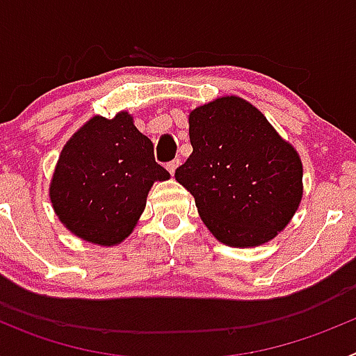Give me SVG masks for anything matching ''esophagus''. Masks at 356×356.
I'll use <instances>...</instances> for the list:
<instances>
[{
	"mask_svg": "<svg viewBox=\"0 0 356 356\" xmlns=\"http://www.w3.org/2000/svg\"><path fill=\"white\" fill-rule=\"evenodd\" d=\"M178 165H180V160H172V162L168 163V171L171 172V176L175 175V171L178 169Z\"/></svg>",
	"mask_w": 356,
	"mask_h": 356,
	"instance_id": "1",
	"label": "esophagus"
}]
</instances>
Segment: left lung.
<instances>
[{"label": "left lung", "instance_id": "left-lung-1", "mask_svg": "<svg viewBox=\"0 0 356 356\" xmlns=\"http://www.w3.org/2000/svg\"><path fill=\"white\" fill-rule=\"evenodd\" d=\"M188 137L193 155L175 178L217 241L262 246L291 222L303 197V163L257 106L238 96L196 106Z\"/></svg>", "mask_w": 356, "mask_h": 356}]
</instances>
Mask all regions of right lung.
<instances>
[{"label":"right lung","instance_id":"add662e5","mask_svg":"<svg viewBox=\"0 0 356 356\" xmlns=\"http://www.w3.org/2000/svg\"><path fill=\"white\" fill-rule=\"evenodd\" d=\"M171 176L155 162L153 143L128 112L94 115L62 147L49 200L72 235L118 246L134 232L155 181Z\"/></svg>","mask_w":356,"mask_h":356}]
</instances>
